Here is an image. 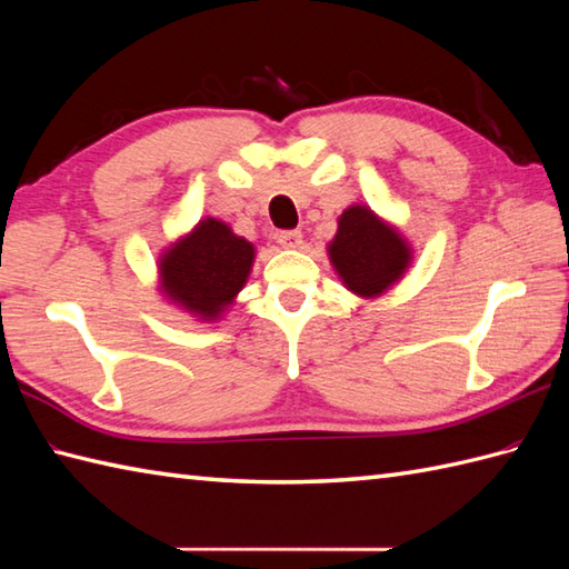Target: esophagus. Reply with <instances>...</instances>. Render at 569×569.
<instances>
[{
    "mask_svg": "<svg viewBox=\"0 0 569 569\" xmlns=\"http://www.w3.org/2000/svg\"><path fill=\"white\" fill-rule=\"evenodd\" d=\"M276 241L286 249H298L300 244H303V234H300L298 229H281V232L276 234Z\"/></svg>",
    "mask_w": 569,
    "mask_h": 569,
    "instance_id": "obj_1",
    "label": "esophagus"
}]
</instances>
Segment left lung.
I'll list each match as a JSON object with an SVG mask.
<instances>
[{
    "label": "left lung",
    "mask_w": 569,
    "mask_h": 569,
    "mask_svg": "<svg viewBox=\"0 0 569 569\" xmlns=\"http://www.w3.org/2000/svg\"><path fill=\"white\" fill-rule=\"evenodd\" d=\"M330 259L349 291L379 296L408 266V247L371 210L355 204L340 217Z\"/></svg>",
    "instance_id": "1"
}]
</instances>
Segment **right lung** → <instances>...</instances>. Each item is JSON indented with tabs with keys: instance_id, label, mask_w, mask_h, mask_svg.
<instances>
[{
	"instance_id": "right-lung-1",
	"label": "right lung",
	"mask_w": 569,
	"mask_h": 569,
	"mask_svg": "<svg viewBox=\"0 0 569 569\" xmlns=\"http://www.w3.org/2000/svg\"><path fill=\"white\" fill-rule=\"evenodd\" d=\"M253 261L247 239L217 220H204L161 259L166 293L186 310L217 318L244 286Z\"/></svg>"
}]
</instances>
